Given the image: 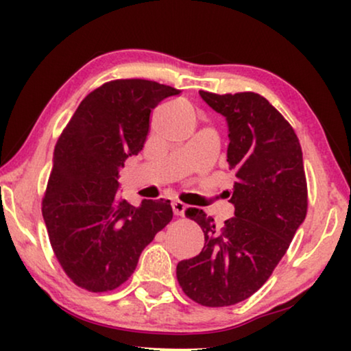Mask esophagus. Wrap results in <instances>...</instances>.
I'll use <instances>...</instances> for the list:
<instances>
[{
  "instance_id": "1",
  "label": "esophagus",
  "mask_w": 351,
  "mask_h": 351,
  "mask_svg": "<svg viewBox=\"0 0 351 351\" xmlns=\"http://www.w3.org/2000/svg\"><path fill=\"white\" fill-rule=\"evenodd\" d=\"M184 198H182V196H179V198H177V201L174 203V206H172V208H174V213L176 214H184V210H185V201H182Z\"/></svg>"
}]
</instances>
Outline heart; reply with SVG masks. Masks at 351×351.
<instances>
[{
    "instance_id": "1",
    "label": "heart",
    "mask_w": 351,
    "mask_h": 351,
    "mask_svg": "<svg viewBox=\"0 0 351 351\" xmlns=\"http://www.w3.org/2000/svg\"><path fill=\"white\" fill-rule=\"evenodd\" d=\"M199 137H201V136H198V137H196V138H199Z\"/></svg>"
}]
</instances>
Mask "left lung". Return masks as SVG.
<instances>
[{
	"label": "left lung",
	"instance_id": "1",
	"mask_svg": "<svg viewBox=\"0 0 351 351\" xmlns=\"http://www.w3.org/2000/svg\"><path fill=\"white\" fill-rule=\"evenodd\" d=\"M177 94L156 81H110L80 104L56 143L43 219L60 267L86 291L126 282L143 249L171 222V204L131 203L118 179L124 161L143 148L152 110Z\"/></svg>",
	"mask_w": 351,
	"mask_h": 351
}]
</instances>
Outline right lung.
Returning a JSON list of instances; mask_svg holds the SVG:
<instances>
[{
	"label": "right lung",
	"mask_w": 351,
	"mask_h": 351,
	"mask_svg": "<svg viewBox=\"0 0 351 351\" xmlns=\"http://www.w3.org/2000/svg\"><path fill=\"white\" fill-rule=\"evenodd\" d=\"M209 107L228 123L232 217L201 214L204 247L177 265L182 291L204 306L246 300L265 285L306 215L300 143L281 113L254 93L214 95Z\"/></svg>",
	"instance_id": "right-lung-1"
}]
</instances>
